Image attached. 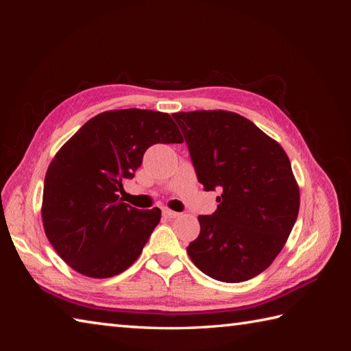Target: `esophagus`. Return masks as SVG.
I'll use <instances>...</instances> for the list:
<instances>
[{"label": "esophagus", "instance_id": "1", "mask_svg": "<svg viewBox=\"0 0 351 351\" xmlns=\"http://www.w3.org/2000/svg\"><path fill=\"white\" fill-rule=\"evenodd\" d=\"M161 210H162V217H164V218H177V217L180 215L178 212H176V210H171V209L167 208V206L161 208Z\"/></svg>", "mask_w": 351, "mask_h": 351}]
</instances>
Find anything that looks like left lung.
Returning <instances> with one entry per match:
<instances>
[{
  "instance_id": "left-lung-1",
  "label": "left lung",
  "mask_w": 351,
  "mask_h": 351,
  "mask_svg": "<svg viewBox=\"0 0 351 351\" xmlns=\"http://www.w3.org/2000/svg\"><path fill=\"white\" fill-rule=\"evenodd\" d=\"M197 180L219 187V205L200 215V234L187 253L208 277L241 282L278 256L300 208V190L282 146L240 114L176 112Z\"/></svg>"
}]
</instances>
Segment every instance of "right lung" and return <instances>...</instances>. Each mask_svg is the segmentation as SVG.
<instances>
[{
    "instance_id": "obj_1",
    "label": "right lung",
    "mask_w": 351,
    "mask_h": 351,
    "mask_svg": "<svg viewBox=\"0 0 351 351\" xmlns=\"http://www.w3.org/2000/svg\"><path fill=\"white\" fill-rule=\"evenodd\" d=\"M167 112L112 110L95 115L61 146L48 167L40 215L45 234L70 268L110 278L141 256L161 210L120 199L143 154L155 143H182Z\"/></svg>"
}]
</instances>
